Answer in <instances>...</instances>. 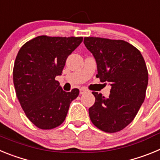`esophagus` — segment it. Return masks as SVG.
<instances>
[{
	"label": "esophagus",
	"mask_w": 160,
	"mask_h": 160,
	"mask_svg": "<svg viewBox=\"0 0 160 160\" xmlns=\"http://www.w3.org/2000/svg\"><path fill=\"white\" fill-rule=\"evenodd\" d=\"M87 90H86V89H84V88H81L80 90H79V93H80V94H85V93L87 92Z\"/></svg>",
	"instance_id": "34e87169"
}]
</instances>
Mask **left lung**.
Segmentation results:
<instances>
[{
	"instance_id": "8db88e82",
	"label": "left lung",
	"mask_w": 160,
	"mask_h": 160,
	"mask_svg": "<svg viewBox=\"0 0 160 160\" xmlns=\"http://www.w3.org/2000/svg\"><path fill=\"white\" fill-rule=\"evenodd\" d=\"M84 44L95 58L96 77L111 86L107 98L92 92L95 102L89 108L90 120L101 131L118 132L132 122L145 99V61L140 51L125 41L89 37L84 38Z\"/></svg>"
}]
</instances>
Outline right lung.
<instances>
[{
  "mask_svg": "<svg viewBox=\"0 0 160 160\" xmlns=\"http://www.w3.org/2000/svg\"><path fill=\"white\" fill-rule=\"evenodd\" d=\"M82 37L38 36L24 44L13 66V84L27 118L43 130L64 122L70 104L79 94L75 88L66 92L55 77L62 73L68 56Z\"/></svg>",
  "mask_w": 160,
  "mask_h": 160,
  "instance_id": "1",
  "label": "right lung"
}]
</instances>
